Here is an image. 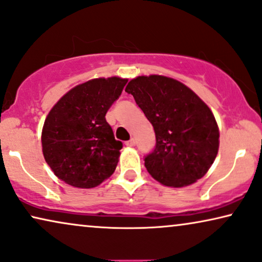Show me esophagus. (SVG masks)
I'll use <instances>...</instances> for the list:
<instances>
[{"instance_id": "esophagus-1", "label": "esophagus", "mask_w": 262, "mask_h": 262, "mask_svg": "<svg viewBox=\"0 0 262 262\" xmlns=\"http://www.w3.org/2000/svg\"><path fill=\"white\" fill-rule=\"evenodd\" d=\"M125 146H129V147H133V146H135V140H134V139H130V140L125 141Z\"/></svg>"}]
</instances>
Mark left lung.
Here are the masks:
<instances>
[{"mask_svg":"<svg viewBox=\"0 0 262 262\" xmlns=\"http://www.w3.org/2000/svg\"><path fill=\"white\" fill-rule=\"evenodd\" d=\"M125 92L134 97L156 133V146L145 156L153 179L167 187L196 182L213 164L219 147L217 122L190 89L162 75L138 76Z\"/></svg>","mask_w":262,"mask_h":262,"instance_id":"obj_1","label":"left lung"}]
</instances>
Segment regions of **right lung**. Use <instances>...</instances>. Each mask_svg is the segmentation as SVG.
I'll return each mask as SVG.
<instances>
[{
    "label": "right lung",
    "mask_w": 262,
    "mask_h": 262,
    "mask_svg": "<svg viewBox=\"0 0 262 262\" xmlns=\"http://www.w3.org/2000/svg\"><path fill=\"white\" fill-rule=\"evenodd\" d=\"M128 80L99 78L75 86L49 113L41 132L45 162L58 179L93 188L113 175L122 142L105 115Z\"/></svg>",
    "instance_id": "1"
}]
</instances>
